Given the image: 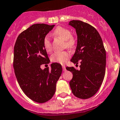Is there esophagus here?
I'll return each instance as SVG.
<instances>
[{
  "mask_svg": "<svg viewBox=\"0 0 120 120\" xmlns=\"http://www.w3.org/2000/svg\"><path fill=\"white\" fill-rule=\"evenodd\" d=\"M62 69H63L64 71H66L65 66V65H62Z\"/></svg>",
  "mask_w": 120,
  "mask_h": 120,
  "instance_id": "obj_1",
  "label": "esophagus"
}]
</instances>
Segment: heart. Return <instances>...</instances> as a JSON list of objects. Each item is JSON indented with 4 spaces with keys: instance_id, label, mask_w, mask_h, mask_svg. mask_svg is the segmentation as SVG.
I'll return each mask as SVG.
<instances>
[{
    "instance_id": "obj_1",
    "label": "heart",
    "mask_w": 120,
    "mask_h": 120,
    "mask_svg": "<svg viewBox=\"0 0 120 120\" xmlns=\"http://www.w3.org/2000/svg\"><path fill=\"white\" fill-rule=\"evenodd\" d=\"M54 34L65 41V45L67 48L72 49L75 47L76 41L75 38L72 36L70 30L68 29L61 26L57 27L54 30ZM43 45L46 52H51L52 51V44L49 35H46L44 37L43 40ZM69 56L70 54L68 51L55 52L51 56V60L52 62L63 64L68 61Z\"/></svg>"
}]
</instances>
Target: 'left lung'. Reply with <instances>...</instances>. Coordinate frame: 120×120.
I'll return each mask as SVG.
<instances>
[{"mask_svg": "<svg viewBox=\"0 0 120 120\" xmlns=\"http://www.w3.org/2000/svg\"><path fill=\"white\" fill-rule=\"evenodd\" d=\"M69 25L75 28L77 35V46L71 61L76 64L81 63L79 70L74 67L66 68L73 74L69 85L75 97L87 99L95 95L104 80L106 52L95 28L81 20H71Z\"/></svg>", "mask_w": 120, "mask_h": 120, "instance_id": "obj_1", "label": "left lung"}]
</instances>
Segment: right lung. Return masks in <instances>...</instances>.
<instances>
[{"label": "right lung", "mask_w": 120, "mask_h": 120, "mask_svg": "<svg viewBox=\"0 0 120 120\" xmlns=\"http://www.w3.org/2000/svg\"><path fill=\"white\" fill-rule=\"evenodd\" d=\"M54 26L32 25L18 36L14 46L13 68L17 81L25 95L38 103L52 98L62 74V66L58 63H52L51 69L41 68L50 62L43 40Z\"/></svg>", "instance_id": "add662e5"}]
</instances>
